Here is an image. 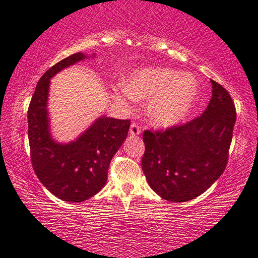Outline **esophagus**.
<instances>
[{
  "mask_svg": "<svg viewBox=\"0 0 258 258\" xmlns=\"http://www.w3.org/2000/svg\"><path fill=\"white\" fill-rule=\"evenodd\" d=\"M142 132L141 126L138 125L137 123H132V125H130V129H129V134L133 135V136H137V135H140Z\"/></svg>",
  "mask_w": 258,
  "mask_h": 258,
  "instance_id": "obj_1",
  "label": "esophagus"
}]
</instances>
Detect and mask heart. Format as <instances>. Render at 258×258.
Masks as SVG:
<instances>
[{
	"instance_id": "b5f03b06",
	"label": "heart",
	"mask_w": 258,
	"mask_h": 258,
	"mask_svg": "<svg viewBox=\"0 0 258 258\" xmlns=\"http://www.w3.org/2000/svg\"><path fill=\"white\" fill-rule=\"evenodd\" d=\"M121 99H150L148 115L158 125H172L188 115L198 98V83L190 74L168 68H144L132 75Z\"/></svg>"
}]
</instances>
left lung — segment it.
Returning a JSON list of instances; mask_svg holds the SVG:
<instances>
[{"mask_svg":"<svg viewBox=\"0 0 258 258\" xmlns=\"http://www.w3.org/2000/svg\"><path fill=\"white\" fill-rule=\"evenodd\" d=\"M205 112L182 125L143 133L142 169L153 191L169 202H187L208 190L228 161L236 112L223 85L211 79Z\"/></svg>","mask_w":258,"mask_h":258,"instance_id":"left-lung-1","label":"left lung"}]
</instances>
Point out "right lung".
Wrapping results in <instances>:
<instances>
[{"label": "right lung", "mask_w": 258, "mask_h": 258, "mask_svg": "<svg viewBox=\"0 0 258 258\" xmlns=\"http://www.w3.org/2000/svg\"><path fill=\"white\" fill-rule=\"evenodd\" d=\"M85 57L82 53L73 54L47 70L38 82L27 110L31 161L38 179L60 200L76 203L89 200L106 184L110 160L130 126V120L101 116L68 144L51 138L47 112L49 79Z\"/></svg>", "instance_id": "obj_1"}]
</instances>
